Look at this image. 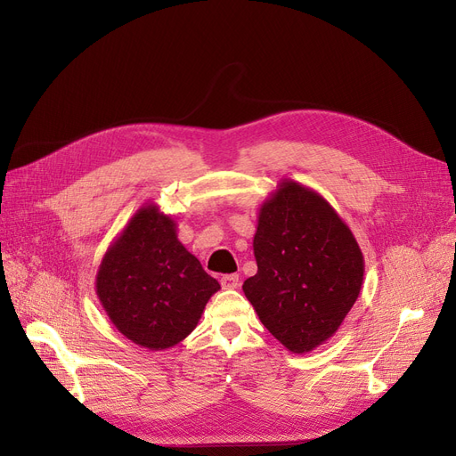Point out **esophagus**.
Masks as SVG:
<instances>
[{
    "instance_id": "esophagus-1",
    "label": "esophagus",
    "mask_w": 456,
    "mask_h": 456,
    "mask_svg": "<svg viewBox=\"0 0 456 456\" xmlns=\"http://www.w3.org/2000/svg\"><path fill=\"white\" fill-rule=\"evenodd\" d=\"M220 282H222V289L234 290V289H238V284H240V275H238V273H227V275H224L220 279Z\"/></svg>"
}]
</instances>
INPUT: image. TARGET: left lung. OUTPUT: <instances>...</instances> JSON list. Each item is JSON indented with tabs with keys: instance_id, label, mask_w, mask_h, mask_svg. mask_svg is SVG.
<instances>
[{
	"instance_id": "1",
	"label": "left lung",
	"mask_w": 456,
	"mask_h": 456,
	"mask_svg": "<svg viewBox=\"0 0 456 456\" xmlns=\"http://www.w3.org/2000/svg\"><path fill=\"white\" fill-rule=\"evenodd\" d=\"M258 272L244 294L273 337L306 353L332 337L361 292L364 260L332 207L294 181L260 208L253 240Z\"/></svg>"
}]
</instances>
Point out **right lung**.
I'll return each mask as SVG.
<instances>
[{"instance_id": "right-lung-1", "label": "right lung", "mask_w": 456, "mask_h": 456, "mask_svg": "<svg viewBox=\"0 0 456 456\" xmlns=\"http://www.w3.org/2000/svg\"><path fill=\"white\" fill-rule=\"evenodd\" d=\"M95 289L124 337L166 349L194 330L220 282L183 248L175 224L150 207L134 214L107 251Z\"/></svg>"}]
</instances>
